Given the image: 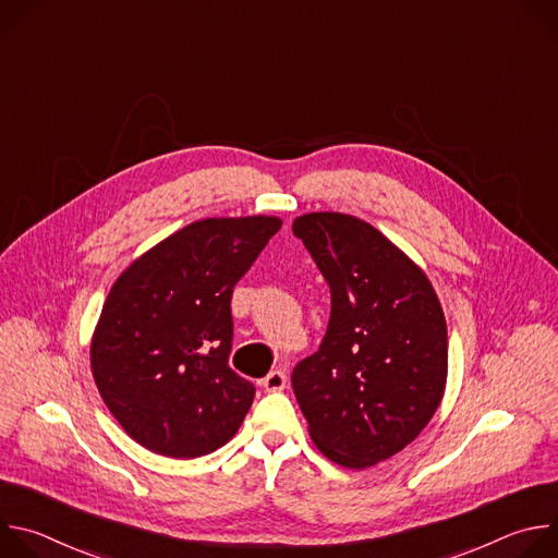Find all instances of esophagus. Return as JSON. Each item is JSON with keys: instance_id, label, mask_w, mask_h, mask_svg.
Masks as SVG:
<instances>
[{"instance_id": "obj_1", "label": "esophagus", "mask_w": 558, "mask_h": 558, "mask_svg": "<svg viewBox=\"0 0 558 558\" xmlns=\"http://www.w3.org/2000/svg\"><path fill=\"white\" fill-rule=\"evenodd\" d=\"M260 384L267 392H278V390L287 388V375H284V371H271Z\"/></svg>"}]
</instances>
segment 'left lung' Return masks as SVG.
Here are the masks:
<instances>
[{
	"label": "left lung",
	"instance_id": "1",
	"mask_svg": "<svg viewBox=\"0 0 558 558\" xmlns=\"http://www.w3.org/2000/svg\"><path fill=\"white\" fill-rule=\"evenodd\" d=\"M293 233L331 287L327 336L291 375L295 400L317 450L364 470L415 441L444 400V308L426 271L373 225L311 211Z\"/></svg>",
	"mask_w": 558,
	"mask_h": 558
}]
</instances>
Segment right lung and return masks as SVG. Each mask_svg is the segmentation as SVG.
<instances>
[{
	"mask_svg": "<svg viewBox=\"0 0 558 558\" xmlns=\"http://www.w3.org/2000/svg\"><path fill=\"white\" fill-rule=\"evenodd\" d=\"M280 225L263 214L190 222L114 280L90 368L108 411L143 448L194 459L241 428L256 390L227 364L229 300Z\"/></svg>",
	"mask_w": 558,
	"mask_h": 558,
	"instance_id": "1",
	"label": "right lung"
}]
</instances>
